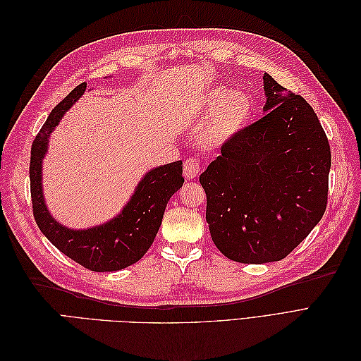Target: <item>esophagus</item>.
<instances>
[{"mask_svg":"<svg viewBox=\"0 0 361 361\" xmlns=\"http://www.w3.org/2000/svg\"><path fill=\"white\" fill-rule=\"evenodd\" d=\"M202 166L197 158H188L183 162V176L187 179H194L197 174H200Z\"/></svg>","mask_w":361,"mask_h":361,"instance_id":"esophagus-1","label":"esophagus"}]
</instances>
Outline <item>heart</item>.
<instances>
[{"instance_id":"b5f03b06","label":"heart","mask_w":361,"mask_h":361,"mask_svg":"<svg viewBox=\"0 0 361 361\" xmlns=\"http://www.w3.org/2000/svg\"><path fill=\"white\" fill-rule=\"evenodd\" d=\"M204 113H212L199 129L204 147H216L235 137L253 114V101L247 93H233L228 87L216 85L202 99Z\"/></svg>"}]
</instances>
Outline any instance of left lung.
I'll return each mask as SVG.
<instances>
[{
	"label": "left lung",
	"instance_id": "left-lung-1",
	"mask_svg": "<svg viewBox=\"0 0 361 361\" xmlns=\"http://www.w3.org/2000/svg\"><path fill=\"white\" fill-rule=\"evenodd\" d=\"M264 87L267 114L226 141L200 174L212 241L239 264L285 259L329 200L331 150L318 116L268 73Z\"/></svg>",
	"mask_w": 361,
	"mask_h": 361
}]
</instances>
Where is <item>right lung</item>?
Segmentation results:
<instances>
[{"label":"right lung","instance_id":"add662e5","mask_svg":"<svg viewBox=\"0 0 361 361\" xmlns=\"http://www.w3.org/2000/svg\"><path fill=\"white\" fill-rule=\"evenodd\" d=\"M87 84L82 82L54 106L31 146L30 190L35 220L52 245L81 267L96 271H118L135 264L146 255L159 231L164 211L171 195L183 183L182 161L150 170L141 179L133 197L120 215L110 223L89 231H71L49 215L42 194V159L48 138L63 114L80 99Z\"/></svg>","mask_w":361,"mask_h":361}]
</instances>
